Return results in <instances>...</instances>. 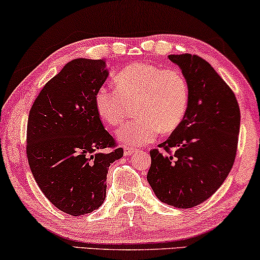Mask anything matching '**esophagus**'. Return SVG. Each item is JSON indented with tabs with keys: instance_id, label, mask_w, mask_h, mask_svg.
Masks as SVG:
<instances>
[{
	"instance_id": "1",
	"label": "esophagus",
	"mask_w": 260,
	"mask_h": 260,
	"mask_svg": "<svg viewBox=\"0 0 260 260\" xmlns=\"http://www.w3.org/2000/svg\"><path fill=\"white\" fill-rule=\"evenodd\" d=\"M123 150H124V156H130L135 152V149H131L129 147H124Z\"/></svg>"
}]
</instances>
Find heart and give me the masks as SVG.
Listing matches in <instances>:
<instances>
[{
	"label": "heart",
	"mask_w": 260,
	"mask_h": 260,
	"mask_svg": "<svg viewBox=\"0 0 260 260\" xmlns=\"http://www.w3.org/2000/svg\"><path fill=\"white\" fill-rule=\"evenodd\" d=\"M117 90L99 87L94 94L98 115L110 125H119L126 118L130 105L137 103V119L124 124L117 138L127 147L148 144L159 134L176 130L186 116L189 86L179 70L138 62L116 74Z\"/></svg>",
	"instance_id": "obj_1"
}]
</instances>
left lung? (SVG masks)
Instances as JSON below:
<instances>
[{"instance_id": "1", "label": "left lung", "mask_w": 260, "mask_h": 260, "mask_svg": "<svg viewBox=\"0 0 260 260\" xmlns=\"http://www.w3.org/2000/svg\"><path fill=\"white\" fill-rule=\"evenodd\" d=\"M189 86L186 116L158 145L173 154L150 151L147 180L159 201L191 208L211 198L236 159L240 110L236 95L209 63L198 55L170 54Z\"/></svg>"}]
</instances>
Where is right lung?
Segmentation results:
<instances>
[{
  "instance_id": "add662e5",
  "label": "right lung",
  "mask_w": 260,
  "mask_h": 260,
  "mask_svg": "<svg viewBox=\"0 0 260 260\" xmlns=\"http://www.w3.org/2000/svg\"><path fill=\"white\" fill-rule=\"evenodd\" d=\"M109 77L106 61L78 58L45 85L29 111L27 157L45 197L70 215L87 214L106 197L109 167L123 157L104 129L94 94Z\"/></svg>"
}]
</instances>
